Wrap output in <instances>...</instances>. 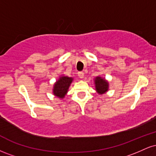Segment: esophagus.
Listing matches in <instances>:
<instances>
[{
    "label": "esophagus",
    "mask_w": 156,
    "mask_h": 156,
    "mask_svg": "<svg viewBox=\"0 0 156 156\" xmlns=\"http://www.w3.org/2000/svg\"><path fill=\"white\" fill-rule=\"evenodd\" d=\"M78 76L80 78H83L84 77V73H83V72H82V71H80V72L78 73Z\"/></svg>",
    "instance_id": "1"
}]
</instances>
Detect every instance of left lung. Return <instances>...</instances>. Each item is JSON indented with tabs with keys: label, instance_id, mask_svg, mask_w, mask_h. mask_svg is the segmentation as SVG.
I'll list each match as a JSON object with an SVG mask.
<instances>
[{
	"label": "left lung",
	"instance_id": "obj_1",
	"mask_svg": "<svg viewBox=\"0 0 156 156\" xmlns=\"http://www.w3.org/2000/svg\"><path fill=\"white\" fill-rule=\"evenodd\" d=\"M94 81H95L96 90L98 93L103 94L108 91V83L105 79L102 78L101 77H96Z\"/></svg>",
	"mask_w": 156,
	"mask_h": 156
}]
</instances>
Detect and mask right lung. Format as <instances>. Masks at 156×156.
Listing matches in <instances>:
<instances>
[{"instance_id": "add662e5", "label": "right lung", "mask_w": 156, "mask_h": 156, "mask_svg": "<svg viewBox=\"0 0 156 156\" xmlns=\"http://www.w3.org/2000/svg\"><path fill=\"white\" fill-rule=\"evenodd\" d=\"M73 78L67 76L61 77L59 80L55 83L53 88V93L55 95L60 98H63L64 95L67 94L69 85L72 83Z\"/></svg>"}]
</instances>
